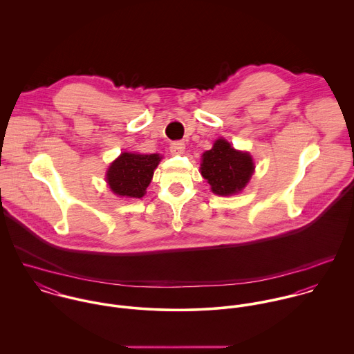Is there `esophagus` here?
Listing matches in <instances>:
<instances>
[{
    "label": "esophagus",
    "instance_id": "obj_1",
    "mask_svg": "<svg viewBox=\"0 0 354 354\" xmlns=\"http://www.w3.org/2000/svg\"><path fill=\"white\" fill-rule=\"evenodd\" d=\"M184 150H185L184 142H174V143L170 145V151L173 152V153H176V155L184 153Z\"/></svg>",
    "mask_w": 354,
    "mask_h": 354
}]
</instances>
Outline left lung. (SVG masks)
<instances>
[{
    "label": "left lung",
    "mask_w": 354,
    "mask_h": 354,
    "mask_svg": "<svg viewBox=\"0 0 354 354\" xmlns=\"http://www.w3.org/2000/svg\"><path fill=\"white\" fill-rule=\"evenodd\" d=\"M253 170L250 152L233 149L225 139L215 140L212 149L202 155V176L211 185V191L219 196L241 192L250 183Z\"/></svg>",
    "instance_id": "obj_1"
}]
</instances>
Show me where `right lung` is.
Segmentation results:
<instances>
[{
  "mask_svg": "<svg viewBox=\"0 0 354 354\" xmlns=\"http://www.w3.org/2000/svg\"><path fill=\"white\" fill-rule=\"evenodd\" d=\"M160 159L159 153L122 152L109 166L106 181L115 195L140 199L145 196Z\"/></svg>",
  "mask_w": 354,
  "mask_h": 354,
  "instance_id": "add662e5",
  "label": "right lung"
}]
</instances>
